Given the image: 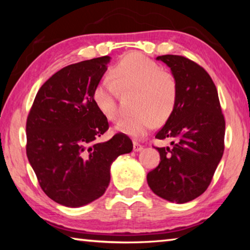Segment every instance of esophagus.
Returning a JSON list of instances; mask_svg holds the SVG:
<instances>
[{"instance_id": "34e87169", "label": "esophagus", "mask_w": 250, "mask_h": 250, "mask_svg": "<svg viewBox=\"0 0 250 250\" xmlns=\"http://www.w3.org/2000/svg\"><path fill=\"white\" fill-rule=\"evenodd\" d=\"M142 149H143L142 145H140V143H138V142H133V151L139 152V151H141Z\"/></svg>"}]
</instances>
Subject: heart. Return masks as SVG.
I'll return each instance as SVG.
<instances>
[{
	"instance_id": "obj_1",
	"label": "heart",
	"mask_w": 250,
	"mask_h": 250,
	"mask_svg": "<svg viewBox=\"0 0 250 250\" xmlns=\"http://www.w3.org/2000/svg\"><path fill=\"white\" fill-rule=\"evenodd\" d=\"M111 79L99 80L92 90V101L105 119L116 120L119 90H133V110L116 125V130L128 137L141 139L153 129L156 121H167L179 100V83L174 75L140 53L128 54L111 69Z\"/></svg>"
}]
</instances>
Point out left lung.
I'll return each mask as SVG.
<instances>
[{
  "label": "left lung",
  "instance_id": "obj_1",
  "mask_svg": "<svg viewBox=\"0 0 250 250\" xmlns=\"http://www.w3.org/2000/svg\"><path fill=\"white\" fill-rule=\"evenodd\" d=\"M158 61L170 67L179 83V100L155 138L172 139V147H156L160 163L146 175L147 184L164 200L186 203L204 193L225 145V119L210 76L195 62L179 55Z\"/></svg>",
  "mask_w": 250,
  "mask_h": 250
}]
</instances>
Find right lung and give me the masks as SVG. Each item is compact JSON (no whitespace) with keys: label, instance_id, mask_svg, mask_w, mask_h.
Instances as JSON below:
<instances>
[{"label":"right lung","instance_id":"right-lung-1","mask_svg":"<svg viewBox=\"0 0 250 250\" xmlns=\"http://www.w3.org/2000/svg\"><path fill=\"white\" fill-rule=\"evenodd\" d=\"M109 56L66 66L34 99L26 121V154L42 189L58 204L83 206L104 195L110 167L132 151L128 135L95 143L109 129L92 90L107 70Z\"/></svg>","mask_w":250,"mask_h":250}]
</instances>
